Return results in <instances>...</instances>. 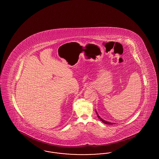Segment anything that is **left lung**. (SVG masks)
Masks as SVG:
<instances>
[{"mask_svg": "<svg viewBox=\"0 0 159 159\" xmlns=\"http://www.w3.org/2000/svg\"><path fill=\"white\" fill-rule=\"evenodd\" d=\"M96 113L97 114V116H98V117L99 118V119H100V120L102 121V122H103L104 123H105V124H107V125H114V123H111V122H108V121H106V120H104V119H102L101 117H100V116H99L98 114L97 113V111H96Z\"/></svg>", "mask_w": 159, "mask_h": 159, "instance_id": "obj_1", "label": "left lung"}]
</instances>
